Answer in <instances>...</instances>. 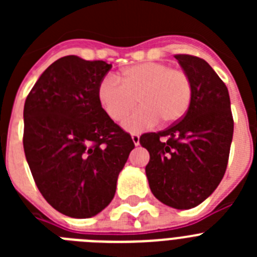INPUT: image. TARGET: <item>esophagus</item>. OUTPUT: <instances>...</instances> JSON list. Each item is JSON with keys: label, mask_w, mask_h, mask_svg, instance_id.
<instances>
[{"label": "esophagus", "mask_w": 257, "mask_h": 257, "mask_svg": "<svg viewBox=\"0 0 257 257\" xmlns=\"http://www.w3.org/2000/svg\"><path fill=\"white\" fill-rule=\"evenodd\" d=\"M131 138H133V143H134V144H135V147H138V145L140 144L139 135H133V136H131Z\"/></svg>", "instance_id": "obj_1"}]
</instances>
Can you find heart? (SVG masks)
Instances as JSON below:
<instances>
[{
    "label": "heart",
    "instance_id": "heart-1",
    "mask_svg": "<svg viewBox=\"0 0 257 257\" xmlns=\"http://www.w3.org/2000/svg\"><path fill=\"white\" fill-rule=\"evenodd\" d=\"M121 81L112 76L101 79L97 99L113 121H123L135 108H142L123 123L128 133H143L160 123L179 121L189 108L192 83L183 70L163 63H142L122 70Z\"/></svg>",
    "mask_w": 257,
    "mask_h": 257
}]
</instances>
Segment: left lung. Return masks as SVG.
<instances>
[{
	"instance_id": "1",
	"label": "left lung",
	"mask_w": 257,
	"mask_h": 257,
	"mask_svg": "<svg viewBox=\"0 0 257 257\" xmlns=\"http://www.w3.org/2000/svg\"><path fill=\"white\" fill-rule=\"evenodd\" d=\"M175 58L192 83L189 108L165 131L142 135L140 144L151 156L145 174L154 197L189 210L207 199L225 174L234 122L228 88L207 61Z\"/></svg>"
}]
</instances>
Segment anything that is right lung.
Instances as JSON below:
<instances>
[{"mask_svg":"<svg viewBox=\"0 0 257 257\" xmlns=\"http://www.w3.org/2000/svg\"><path fill=\"white\" fill-rule=\"evenodd\" d=\"M110 68L76 55L58 59L24 104L23 145L37 188L56 211L76 219L95 216L112 202L135 148L97 99Z\"/></svg>","mask_w":257,"mask_h":257,"instance_id":"add662e5","label":"right lung"}]
</instances>
